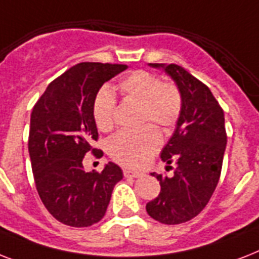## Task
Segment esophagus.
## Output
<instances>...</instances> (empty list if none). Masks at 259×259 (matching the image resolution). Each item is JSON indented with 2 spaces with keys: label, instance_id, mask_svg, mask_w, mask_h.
<instances>
[{
  "label": "esophagus",
  "instance_id": "34e87169",
  "mask_svg": "<svg viewBox=\"0 0 259 259\" xmlns=\"http://www.w3.org/2000/svg\"><path fill=\"white\" fill-rule=\"evenodd\" d=\"M123 175L125 177H133V179H138V177L144 176L142 172H137V170H130V169H123Z\"/></svg>",
  "mask_w": 259,
  "mask_h": 259
}]
</instances>
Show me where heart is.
<instances>
[{
  "instance_id": "b5f03b06",
  "label": "heart",
  "mask_w": 259,
  "mask_h": 259,
  "mask_svg": "<svg viewBox=\"0 0 259 259\" xmlns=\"http://www.w3.org/2000/svg\"><path fill=\"white\" fill-rule=\"evenodd\" d=\"M119 90L127 101L140 103L142 122L152 121L164 129L176 125L181 114L183 99L175 84L161 83L157 75L148 71H136L119 83ZM115 97L111 89L103 87L97 94L93 105L95 125L102 132L113 127L115 119ZM161 136L152 125L136 132H119L107 142V152L122 165L140 168L149 160L158 146Z\"/></svg>"
}]
</instances>
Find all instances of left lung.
Listing matches in <instances>:
<instances>
[{"label": "left lung", "instance_id": "obj_1", "mask_svg": "<svg viewBox=\"0 0 259 259\" xmlns=\"http://www.w3.org/2000/svg\"><path fill=\"white\" fill-rule=\"evenodd\" d=\"M172 79L183 99L176 129L161 152L166 168L176 164L170 177H157L161 191L146 204L154 221L180 225L203 211L221 177L227 136L225 113L205 84L177 64L150 63Z\"/></svg>", "mask_w": 259, "mask_h": 259}]
</instances>
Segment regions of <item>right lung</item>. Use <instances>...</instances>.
<instances>
[{"instance_id": "1", "label": "right lung", "mask_w": 259, "mask_h": 259, "mask_svg": "<svg viewBox=\"0 0 259 259\" xmlns=\"http://www.w3.org/2000/svg\"><path fill=\"white\" fill-rule=\"evenodd\" d=\"M125 70L123 64L79 63L50 83L32 110L28 150L34 183L42 204L63 225L98 223L123 177L114 162L101 173L87 172L83 157L98 140L93 117L98 91Z\"/></svg>"}]
</instances>
